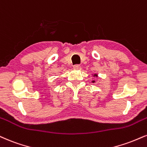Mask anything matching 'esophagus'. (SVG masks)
Instances as JSON below:
<instances>
[{"label":"esophagus","mask_w":147,"mask_h":147,"mask_svg":"<svg viewBox=\"0 0 147 147\" xmlns=\"http://www.w3.org/2000/svg\"><path fill=\"white\" fill-rule=\"evenodd\" d=\"M73 68H75V69H77V70H80L81 67L80 65H79V64H76V65H75V66H73Z\"/></svg>","instance_id":"esophagus-1"}]
</instances>
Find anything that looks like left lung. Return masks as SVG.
<instances>
[{"label": "left lung", "instance_id": "obj_1", "mask_svg": "<svg viewBox=\"0 0 147 147\" xmlns=\"http://www.w3.org/2000/svg\"><path fill=\"white\" fill-rule=\"evenodd\" d=\"M93 82H94V81H93Z\"/></svg>", "mask_w": 147, "mask_h": 147}]
</instances>
